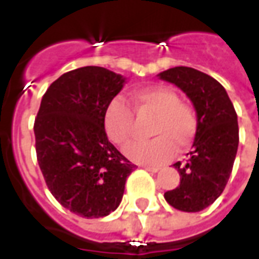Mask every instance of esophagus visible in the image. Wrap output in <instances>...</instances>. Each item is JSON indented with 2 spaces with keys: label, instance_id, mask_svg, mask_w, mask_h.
I'll list each match as a JSON object with an SVG mask.
<instances>
[{
  "label": "esophagus",
  "instance_id": "esophagus-1",
  "mask_svg": "<svg viewBox=\"0 0 259 259\" xmlns=\"http://www.w3.org/2000/svg\"><path fill=\"white\" fill-rule=\"evenodd\" d=\"M143 169H146V171H149V172H157L158 167H152V165H142Z\"/></svg>",
  "mask_w": 259,
  "mask_h": 259
}]
</instances>
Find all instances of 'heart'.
Listing matches in <instances>:
<instances>
[{"label": "heart", "mask_w": 259, "mask_h": 259, "mask_svg": "<svg viewBox=\"0 0 259 259\" xmlns=\"http://www.w3.org/2000/svg\"><path fill=\"white\" fill-rule=\"evenodd\" d=\"M131 99L134 111L116 98L107 105L103 118L109 139L117 146H124L135 130V116L153 117L148 128L153 138L135 141L124 150L131 160L156 165L169 160L175 150L184 152L193 143L199 128L197 113L192 105L179 99L177 91L165 85L146 87L135 91Z\"/></svg>", "instance_id": "obj_1"}]
</instances>
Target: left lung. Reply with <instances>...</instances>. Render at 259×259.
Listing matches in <instances>:
<instances>
[{"label":"left lung","instance_id":"8db88e82","mask_svg":"<svg viewBox=\"0 0 259 259\" xmlns=\"http://www.w3.org/2000/svg\"><path fill=\"white\" fill-rule=\"evenodd\" d=\"M158 77L184 91L193 103L199 128L186 163L174 164L181 175L178 188L164 193L174 208L197 212L207 208L225 189L239 146V124L233 103L211 75L178 66Z\"/></svg>","mask_w":259,"mask_h":259}]
</instances>
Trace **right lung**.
I'll use <instances>...</instances> for the list:
<instances>
[{
    "instance_id": "right-lung-1",
    "label": "right lung",
    "mask_w": 259,
    "mask_h": 259,
    "mask_svg": "<svg viewBox=\"0 0 259 259\" xmlns=\"http://www.w3.org/2000/svg\"><path fill=\"white\" fill-rule=\"evenodd\" d=\"M125 78L87 66L54 81L34 121L35 152L45 184L65 208L81 217H106L121 203L137 168L107 139L105 111Z\"/></svg>"
}]
</instances>
